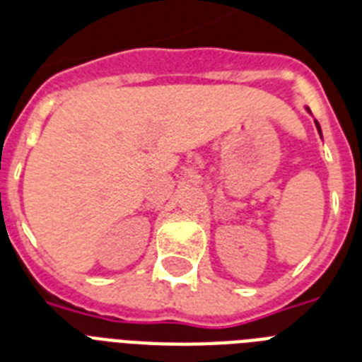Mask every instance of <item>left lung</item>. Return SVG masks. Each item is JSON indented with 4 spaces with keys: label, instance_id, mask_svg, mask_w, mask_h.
<instances>
[{
    "label": "left lung",
    "instance_id": "left-lung-1",
    "mask_svg": "<svg viewBox=\"0 0 362 362\" xmlns=\"http://www.w3.org/2000/svg\"><path fill=\"white\" fill-rule=\"evenodd\" d=\"M315 125H317V131H320V133H321V129H320V124H317V122H315Z\"/></svg>",
    "mask_w": 362,
    "mask_h": 362
}]
</instances>
